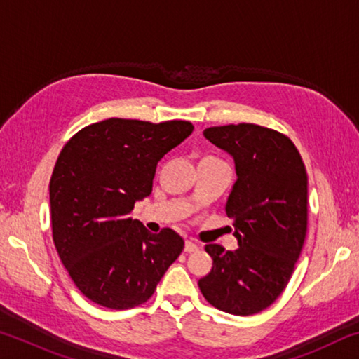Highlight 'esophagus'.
Returning <instances> with one entry per match:
<instances>
[{
    "label": "esophagus",
    "mask_w": 359,
    "mask_h": 359,
    "mask_svg": "<svg viewBox=\"0 0 359 359\" xmlns=\"http://www.w3.org/2000/svg\"><path fill=\"white\" fill-rule=\"evenodd\" d=\"M198 245L196 244H194V242L193 241H187L185 242V252L187 253H191V252H196L198 250Z\"/></svg>",
    "instance_id": "obj_1"
}]
</instances>
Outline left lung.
Wrapping results in <instances>:
<instances>
[{"label":"left lung","instance_id":"1","mask_svg":"<svg viewBox=\"0 0 359 359\" xmlns=\"http://www.w3.org/2000/svg\"><path fill=\"white\" fill-rule=\"evenodd\" d=\"M204 136L234 158L224 210L239 248L205 245L214 264L198 285L212 306L245 317L269 307L293 274L307 233L306 166L290 137L264 126H210Z\"/></svg>","mask_w":359,"mask_h":359}]
</instances>
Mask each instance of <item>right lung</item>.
<instances>
[{"label": "right lung", "instance_id": "right-lung-1", "mask_svg": "<svg viewBox=\"0 0 359 359\" xmlns=\"http://www.w3.org/2000/svg\"><path fill=\"white\" fill-rule=\"evenodd\" d=\"M185 120L107 118L76 133L53 168V244L81 293L98 306H141L184 250L171 228L151 234L133 220L151 193L158 161L191 135Z\"/></svg>", "mask_w": 359, "mask_h": 359}]
</instances>
